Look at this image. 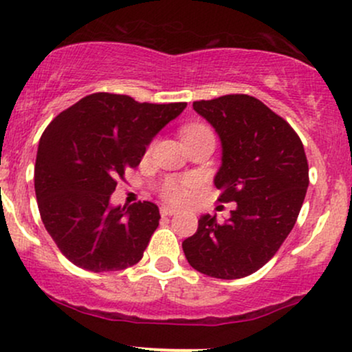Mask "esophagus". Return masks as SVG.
I'll use <instances>...</instances> for the list:
<instances>
[{
	"mask_svg": "<svg viewBox=\"0 0 352 352\" xmlns=\"http://www.w3.org/2000/svg\"><path fill=\"white\" fill-rule=\"evenodd\" d=\"M177 212H179V210L173 208V207H167V205L160 207V215L162 217H172V215H175Z\"/></svg>",
	"mask_w": 352,
	"mask_h": 352,
	"instance_id": "esophagus-1",
	"label": "esophagus"
}]
</instances>
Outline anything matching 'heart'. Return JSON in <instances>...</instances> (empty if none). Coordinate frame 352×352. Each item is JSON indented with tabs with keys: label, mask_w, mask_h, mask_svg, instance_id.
<instances>
[{
	"label": "heart",
	"mask_w": 352,
	"mask_h": 352,
	"mask_svg": "<svg viewBox=\"0 0 352 352\" xmlns=\"http://www.w3.org/2000/svg\"><path fill=\"white\" fill-rule=\"evenodd\" d=\"M205 134H212V131L204 124H187L180 129V137L184 142H188V140H193L197 139V137ZM192 185L193 182L190 179L180 180L177 179V177H167V179H164L162 184L159 185V193L165 201L180 204V201L187 199L188 188L192 187Z\"/></svg>",
	"instance_id": "heart-1"
}]
</instances>
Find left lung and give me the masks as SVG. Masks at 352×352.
I'll return each instance as SVG.
<instances>
[{
    "mask_svg": "<svg viewBox=\"0 0 352 352\" xmlns=\"http://www.w3.org/2000/svg\"><path fill=\"white\" fill-rule=\"evenodd\" d=\"M193 109L220 135L218 200L236 208L223 223L200 217L182 248L197 272L238 280L268 263L293 230L309 185L308 159L292 125L256 98L228 94L195 100Z\"/></svg>",
    "mask_w": 352,
    "mask_h": 352,
    "instance_id": "8db88e82",
    "label": "left lung"
}]
</instances>
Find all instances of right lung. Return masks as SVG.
<instances>
[{
    "label": "right lung",
    "instance_id": "obj_1",
    "mask_svg": "<svg viewBox=\"0 0 352 352\" xmlns=\"http://www.w3.org/2000/svg\"><path fill=\"white\" fill-rule=\"evenodd\" d=\"M187 102H137L96 92L51 120L39 140L34 190L39 215L60 253L87 272L139 263L160 213L152 201L109 205L117 182Z\"/></svg>",
    "mask_w": 352,
    "mask_h": 352
}]
</instances>
